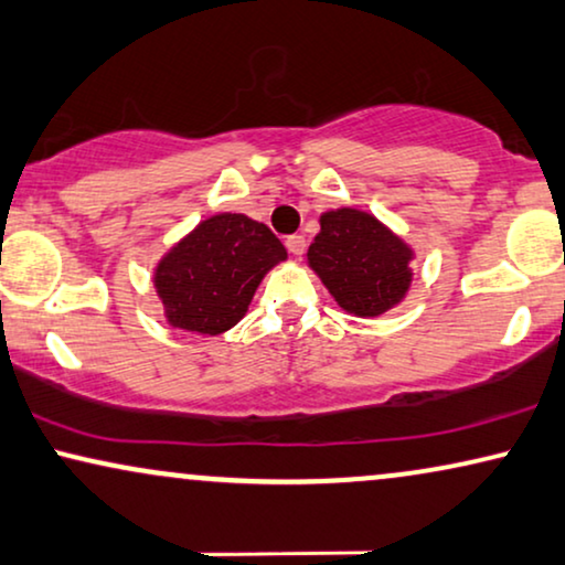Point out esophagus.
Here are the masks:
<instances>
[{
    "instance_id": "obj_1",
    "label": "esophagus",
    "mask_w": 565,
    "mask_h": 565,
    "mask_svg": "<svg viewBox=\"0 0 565 565\" xmlns=\"http://www.w3.org/2000/svg\"><path fill=\"white\" fill-rule=\"evenodd\" d=\"M285 246H288V252L292 254V256H303L306 254V238L303 236H288L285 238Z\"/></svg>"
}]
</instances>
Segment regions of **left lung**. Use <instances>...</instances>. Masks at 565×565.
<instances>
[{
	"label": "left lung",
	"mask_w": 565,
	"mask_h": 565,
	"mask_svg": "<svg viewBox=\"0 0 565 565\" xmlns=\"http://www.w3.org/2000/svg\"><path fill=\"white\" fill-rule=\"evenodd\" d=\"M309 267L342 311L373 319L407 298L415 248L390 225L358 207L321 212Z\"/></svg>",
	"instance_id": "left-lung-1"
}]
</instances>
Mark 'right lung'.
Masks as SVG:
<instances>
[{
    "mask_svg": "<svg viewBox=\"0 0 565 565\" xmlns=\"http://www.w3.org/2000/svg\"><path fill=\"white\" fill-rule=\"evenodd\" d=\"M285 259L288 252L265 223L217 212L160 256L152 288L168 327L217 337L246 317L259 282Z\"/></svg>",
    "mask_w": 565,
    "mask_h": 565,
    "instance_id": "right-lung-1",
    "label": "right lung"
}]
</instances>
